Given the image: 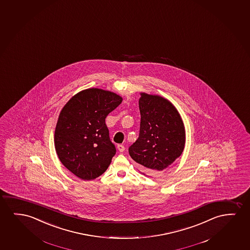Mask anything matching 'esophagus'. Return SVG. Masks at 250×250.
<instances>
[{
	"label": "esophagus",
	"instance_id": "obj_1",
	"mask_svg": "<svg viewBox=\"0 0 250 250\" xmlns=\"http://www.w3.org/2000/svg\"><path fill=\"white\" fill-rule=\"evenodd\" d=\"M117 148H118V150L120 151V152H124L125 151V146L124 145H122V144H119L118 146H117Z\"/></svg>",
	"mask_w": 250,
	"mask_h": 250
}]
</instances>
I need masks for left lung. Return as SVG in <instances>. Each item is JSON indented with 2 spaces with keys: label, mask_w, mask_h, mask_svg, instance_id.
Returning <instances> with one entry per match:
<instances>
[{
  "label": "left lung",
  "mask_w": 250,
  "mask_h": 250,
  "mask_svg": "<svg viewBox=\"0 0 250 250\" xmlns=\"http://www.w3.org/2000/svg\"><path fill=\"white\" fill-rule=\"evenodd\" d=\"M139 137L129 154L141 165L143 174L153 177L166 171L185 149V128L176 106L163 96L140 92Z\"/></svg>",
  "instance_id": "8db88e82"
}]
</instances>
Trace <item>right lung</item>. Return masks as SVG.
<instances>
[{
    "label": "right lung",
    "mask_w": 250,
    "mask_h": 250,
    "mask_svg": "<svg viewBox=\"0 0 250 250\" xmlns=\"http://www.w3.org/2000/svg\"><path fill=\"white\" fill-rule=\"evenodd\" d=\"M123 98L110 90L89 88L72 96L59 114L55 147L60 161L83 180L103 174L116 153L105 120Z\"/></svg>",
    "instance_id": "obj_1"
}]
</instances>
